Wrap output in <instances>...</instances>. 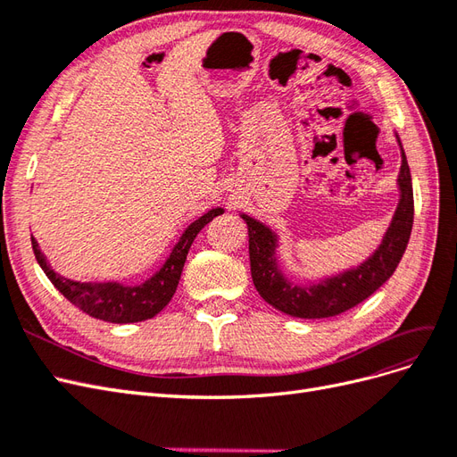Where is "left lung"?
Here are the masks:
<instances>
[{
  "label": "left lung",
  "instance_id": "obj_1",
  "mask_svg": "<svg viewBox=\"0 0 457 457\" xmlns=\"http://www.w3.org/2000/svg\"><path fill=\"white\" fill-rule=\"evenodd\" d=\"M396 141L400 145L398 135ZM400 154H403L398 173L400 202L381 245L362 265L318 284L297 286L289 282L276 262V245H278L276 234L257 219L242 215L250 234L252 278L259 295L269 305L297 318H329L356 307L391 278L406 252L413 225L411 175L403 145H400Z\"/></svg>",
  "mask_w": 457,
  "mask_h": 457
}]
</instances>
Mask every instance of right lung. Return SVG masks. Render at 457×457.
<instances>
[{
	"instance_id": "1",
	"label": "right lung",
	"mask_w": 457,
	"mask_h": 457,
	"mask_svg": "<svg viewBox=\"0 0 457 457\" xmlns=\"http://www.w3.org/2000/svg\"><path fill=\"white\" fill-rule=\"evenodd\" d=\"M223 213L220 207L204 213L195 223H190L183 237L179 238L171 255L163 262V267L141 286H123L118 282H74L54 272L47 259L41 253L36 238L32 237V250L44 269L51 284L59 292L86 314L99 318L112 324H131L143 322L156 316L171 301L177 284L181 280V272L192 242L196 234L217 215Z\"/></svg>"
}]
</instances>
